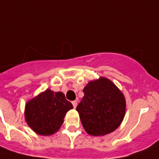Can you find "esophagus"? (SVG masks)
Masks as SVG:
<instances>
[{"label":"esophagus","instance_id":"1","mask_svg":"<svg viewBox=\"0 0 159 159\" xmlns=\"http://www.w3.org/2000/svg\"><path fill=\"white\" fill-rule=\"evenodd\" d=\"M72 103H73V107H74V108H76V107H77V101H73V102H72Z\"/></svg>","mask_w":159,"mask_h":159}]
</instances>
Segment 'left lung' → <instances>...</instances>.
<instances>
[{
  "label": "left lung",
  "mask_w": 159,
  "mask_h": 159,
  "mask_svg": "<svg viewBox=\"0 0 159 159\" xmlns=\"http://www.w3.org/2000/svg\"><path fill=\"white\" fill-rule=\"evenodd\" d=\"M84 97L76 110L88 134L104 136L115 131L124 120L125 98L111 80L101 77L83 89Z\"/></svg>",
  "instance_id": "8db88e82"
}]
</instances>
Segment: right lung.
Returning <instances> with one entry per match:
<instances>
[{"label": "right lung", "instance_id": "add662e5", "mask_svg": "<svg viewBox=\"0 0 159 159\" xmlns=\"http://www.w3.org/2000/svg\"><path fill=\"white\" fill-rule=\"evenodd\" d=\"M72 108L73 105L62 92L48 89L26 102L25 119L34 133L49 136L59 130L65 114Z\"/></svg>", "mask_w": 159, "mask_h": 159}]
</instances>
